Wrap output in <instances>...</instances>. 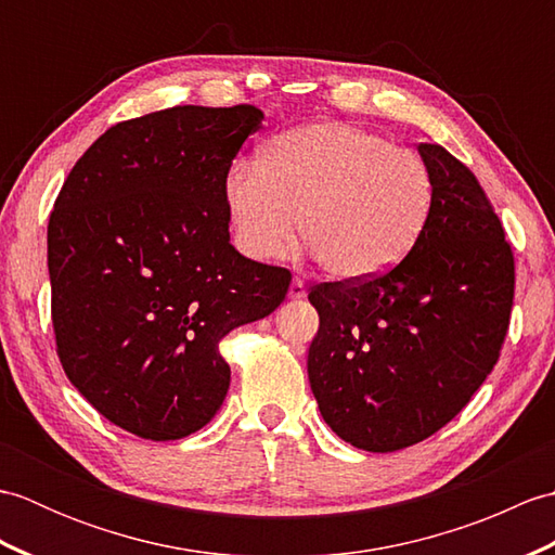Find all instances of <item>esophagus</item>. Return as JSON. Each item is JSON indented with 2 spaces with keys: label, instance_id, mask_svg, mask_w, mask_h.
Returning <instances> with one entry per match:
<instances>
[{
  "label": "esophagus",
  "instance_id": "obj_1",
  "mask_svg": "<svg viewBox=\"0 0 555 555\" xmlns=\"http://www.w3.org/2000/svg\"><path fill=\"white\" fill-rule=\"evenodd\" d=\"M305 296H308V288H305V284L300 279H293V284L288 288V298L291 300H302Z\"/></svg>",
  "mask_w": 555,
  "mask_h": 555
}]
</instances>
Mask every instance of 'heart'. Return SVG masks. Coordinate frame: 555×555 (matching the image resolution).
I'll use <instances>...</instances> for the list:
<instances>
[{"label": "heart", "mask_w": 555, "mask_h": 555, "mask_svg": "<svg viewBox=\"0 0 555 555\" xmlns=\"http://www.w3.org/2000/svg\"><path fill=\"white\" fill-rule=\"evenodd\" d=\"M431 203V176L415 152L340 121L279 133L257 164L235 162L223 179L243 255H284L300 227L320 264L346 281L393 269L420 241Z\"/></svg>", "instance_id": "b5f03b06"}]
</instances>
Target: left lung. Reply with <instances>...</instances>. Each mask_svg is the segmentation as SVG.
<instances>
[{"mask_svg": "<svg viewBox=\"0 0 555 555\" xmlns=\"http://www.w3.org/2000/svg\"><path fill=\"white\" fill-rule=\"evenodd\" d=\"M434 203L391 271L310 291L320 312L308 376L324 422L350 446L420 443L485 384L508 334L515 262L475 173L436 143L417 147Z\"/></svg>", "mask_w": 555, "mask_h": 555, "instance_id": "8db88e82", "label": "left lung"}]
</instances>
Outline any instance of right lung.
I'll return each instance as SVG.
<instances>
[{"instance_id": "1", "label": "right lung", "mask_w": 555, "mask_h": 555, "mask_svg": "<svg viewBox=\"0 0 555 555\" xmlns=\"http://www.w3.org/2000/svg\"><path fill=\"white\" fill-rule=\"evenodd\" d=\"M262 119L253 104H185L121 121L59 191L47 227L59 360L140 439L203 429L231 384L219 340L288 293V269L231 245L223 205L231 162Z\"/></svg>"}]
</instances>
